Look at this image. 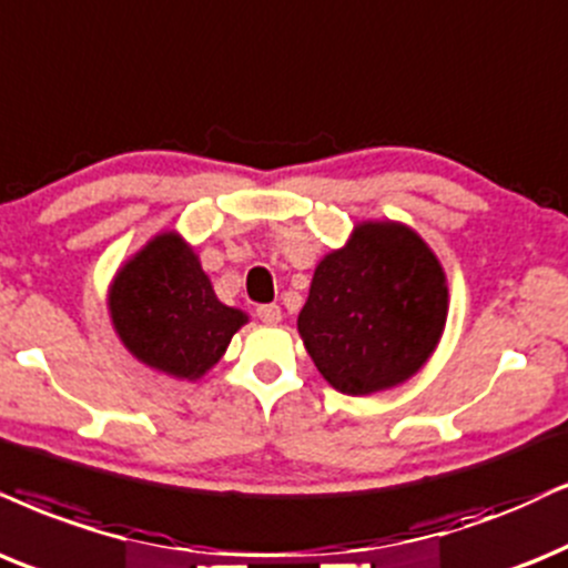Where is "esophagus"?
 I'll return each mask as SVG.
<instances>
[{
	"label": "esophagus",
	"instance_id": "1",
	"mask_svg": "<svg viewBox=\"0 0 568 568\" xmlns=\"http://www.w3.org/2000/svg\"><path fill=\"white\" fill-rule=\"evenodd\" d=\"M256 317H260L264 325H277L283 320V312H280L277 304H262L256 306Z\"/></svg>",
	"mask_w": 568,
	"mask_h": 568
}]
</instances>
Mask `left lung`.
I'll return each instance as SVG.
<instances>
[{"label": "left lung", "mask_w": 568, "mask_h": 568, "mask_svg": "<svg viewBox=\"0 0 568 568\" xmlns=\"http://www.w3.org/2000/svg\"><path fill=\"white\" fill-rule=\"evenodd\" d=\"M445 312V275L425 241L396 222H367L320 262L298 333L329 385L367 396L427 362Z\"/></svg>", "instance_id": "1"}]
</instances>
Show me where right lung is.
<instances>
[{"label":"right lung","mask_w":568,"mask_h":568,"mask_svg":"<svg viewBox=\"0 0 568 568\" xmlns=\"http://www.w3.org/2000/svg\"><path fill=\"white\" fill-rule=\"evenodd\" d=\"M112 322L149 367L196 379L220 362L246 317L220 304L193 251L175 233L156 235L114 277Z\"/></svg>","instance_id":"obj_1"}]
</instances>
